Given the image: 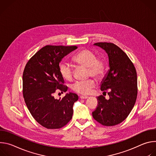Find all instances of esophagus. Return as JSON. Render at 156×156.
Instances as JSON below:
<instances>
[{"instance_id":"obj_1","label":"esophagus","mask_w":156,"mask_h":156,"mask_svg":"<svg viewBox=\"0 0 156 156\" xmlns=\"http://www.w3.org/2000/svg\"><path fill=\"white\" fill-rule=\"evenodd\" d=\"M87 98H88V97L86 96H80V99H86Z\"/></svg>"}]
</instances>
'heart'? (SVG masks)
<instances>
[{"label":"heart","instance_id":"b5f03b06","mask_svg":"<svg viewBox=\"0 0 156 156\" xmlns=\"http://www.w3.org/2000/svg\"><path fill=\"white\" fill-rule=\"evenodd\" d=\"M73 61L79 66H85L89 69V76H93L97 79H101L104 75L105 62L103 59L98 58L94 52L89 49H83L77 53L73 58ZM59 72L61 76L66 81H72L73 78V70L67 63L60 65ZM96 86V81L93 79L86 81H77L72 86V90L81 94L87 95L92 92Z\"/></svg>","mask_w":156,"mask_h":156}]
</instances>
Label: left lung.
Here are the masks:
<instances>
[{
  "mask_svg": "<svg viewBox=\"0 0 156 156\" xmlns=\"http://www.w3.org/2000/svg\"><path fill=\"white\" fill-rule=\"evenodd\" d=\"M94 46L104 50L108 58L109 70L101 83V90L109 91V99L97 98L98 105L92 113L93 118L104 126L120 123L128 116L136 102L137 74L127 55L113 43L98 42Z\"/></svg>",
  "mask_w": 156,
  "mask_h": 156,
  "instance_id": "left-lung-1",
  "label": "left lung"
}]
</instances>
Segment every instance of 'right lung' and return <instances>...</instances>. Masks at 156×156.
<instances>
[{
    "instance_id": "1",
    "label": "right lung",
    "mask_w": 156,
    "mask_h": 156,
    "mask_svg": "<svg viewBox=\"0 0 156 156\" xmlns=\"http://www.w3.org/2000/svg\"><path fill=\"white\" fill-rule=\"evenodd\" d=\"M76 46H46L28 62L23 74V94L26 105L33 118L48 129L64 126L72 119L73 105L77 94L66 93L57 99V90L66 92L68 87L59 72L62 58L76 50Z\"/></svg>"
}]
</instances>
